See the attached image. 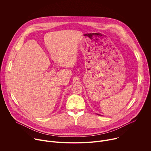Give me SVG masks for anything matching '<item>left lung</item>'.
I'll return each mask as SVG.
<instances>
[{"label":"left lung","instance_id":"obj_1","mask_svg":"<svg viewBox=\"0 0 151 151\" xmlns=\"http://www.w3.org/2000/svg\"><path fill=\"white\" fill-rule=\"evenodd\" d=\"M97 115H99V114H97Z\"/></svg>","mask_w":151,"mask_h":151}]
</instances>
